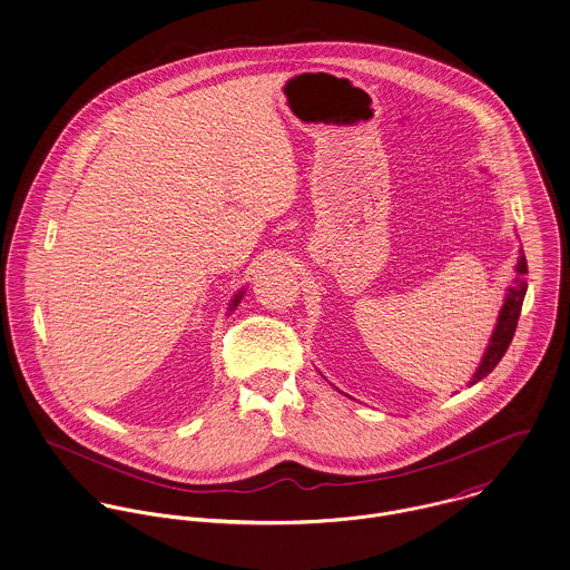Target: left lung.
Returning a JSON list of instances; mask_svg holds the SVG:
<instances>
[{"label":"left lung","instance_id":"left-lung-1","mask_svg":"<svg viewBox=\"0 0 570 570\" xmlns=\"http://www.w3.org/2000/svg\"><path fill=\"white\" fill-rule=\"evenodd\" d=\"M517 279L514 284L510 286L508 291V297H505V304L501 307V314H499V323L494 327V334L488 343V350L483 353L482 364L478 368V373L473 375V382L471 384H478L480 380H483L488 373H492V368L499 364V360L505 355V351L510 347L512 338H514V332H517V323H519V316H521V307H523V299H525L527 293V261L525 254L519 256V264H517Z\"/></svg>","mask_w":570,"mask_h":570}]
</instances>
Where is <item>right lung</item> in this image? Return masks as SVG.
<instances>
[{
	"label": "right lung",
	"mask_w": 570,
	"mask_h": 570,
	"mask_svg": "<svg viewBox=\"0 0 570 570\" xmlns=\"http://www.w3.org/2000/svg\"><path fill=\"white\" fill-rule=\"evenodd\" d=\"M238 302H240V293H238V295H236V299H234V302H232V307L236 306V304H238Z\"/></svg>",
	"instance_id": "obj_1"
}]
</instances>
